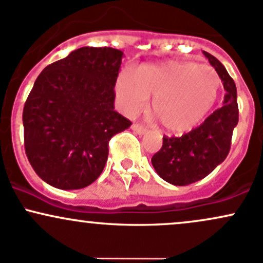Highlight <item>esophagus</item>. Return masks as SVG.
Wrapping results in <instances>:
<instances>
[{
	"mask_svg": "<svg viewBox=\"0 0 263 263\" xmlns=\"http://www.w3.org/2000/svg\"><path fill=\"white\" fill-rule=\"evenodd\" d=\"M131 128L138 135H145L147 132V129L145 128V127H143L142 125H140V123H134V125L131 126Z\"/></svg>",
	"mask_w": 263,
	"mask_h": 263,
	"instance_id": "esophagus-1",
	"label": "esophagus"
}]
</instances>
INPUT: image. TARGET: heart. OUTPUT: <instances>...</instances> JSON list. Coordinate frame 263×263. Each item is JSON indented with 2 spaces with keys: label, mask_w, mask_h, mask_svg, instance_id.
<instances>
[{
  "label": "heart",
  "mask_w": 263,
  "mask_h": 263,
  "mask_svg": "<svg viewBox=\"0 0 263 263\" xmlns=\"http://www.w3.org/2000/svg\"><path fill=\"white\" fill-rule=\"evenodd\" d=\"M221 80L211 66L192 61L147 63L137 68L135 80L123 72L116 83V95L127 116H136L147 107L166 131L182 135L197 127L211 112L218 97Z\"/></svg>",
  "instance_id": "obj_1"
}]
</instances>
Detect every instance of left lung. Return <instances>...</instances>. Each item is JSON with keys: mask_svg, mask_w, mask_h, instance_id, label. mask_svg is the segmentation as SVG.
<instances>
[{"mask_svg": "<svg viewBox=\"0 0 263 263\" xmlns=\"http://www.w3.org/2000/svg\"><path fill=\"white\" fill-rule=\"evenodd\" d=\"M204 56L215 68L226 91L223 106L201 126L181 137H163L160 151L151 162L158 176L175 186L197 182L224 161L230 152L232 132L238 123L237 89L224 66L209 52Z\"/></svg>", "mask_w": 263, "mask_h": 263, "instance_id": "obj_1", "label": "left lung"}]
</instances>
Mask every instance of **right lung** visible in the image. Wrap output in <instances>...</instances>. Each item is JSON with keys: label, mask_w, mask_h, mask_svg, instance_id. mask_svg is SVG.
I'll return each instance as SVG.
<instances>
[{"label": "right lung", "mask_w": 263, "mask_h": 263, "mask_svg": "<svg viewBox=\"0 0 263 263\" xmlns=\"http://www.w3.org/2000/svg\"><path fill=\"white\" fill-rule=\"evenodd\" d=\"M123 52L81 47L43 70L25 103V149L37 176L60 190L96 181L108 141L131 126L115 111Z\"/></svg>", "instance_id": "1"}]
</instances>
